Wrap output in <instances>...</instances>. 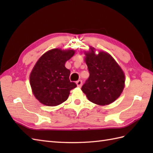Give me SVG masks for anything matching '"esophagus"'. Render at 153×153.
Wrapping results in <instances>:
<instances>
[{
  "mask_svg": "<svg viewBox=\"0 0 153 153\" xmlns=\"http://www.w3.org/2000/svg\"><path fill=\"white\" fill-rule=\"evenodd\" d=\"M76 85L78 87H81L82 85V80H78L76 82Z\"/></svg>",
  "mask_w": 153,
  "mask_h": 153,
  "instance_id": "1",
  "label": "esophagus"
}]
</instances>
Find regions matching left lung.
Instances as JSON below:
<instances>
[{"label": "left lung", "mask_w": 153, "mask_h": 153, "mask_svg": "<svg viewBox=\"0 0 153 153\" xmlns=\"http://www.w3.org/2000/svg\"><path fill=\"white\" fill-rule=\"evenodd\" d=\"M84 54L89 77L82 91L96 105L106 106L114 102L125 87V74L121 67L109 53L101 51L96 54L93 47Z\"/></svg>", "instance_id": "obj_1"}]
</instances>
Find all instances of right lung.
I'll return each instance as SVG.
<instances>
[{"label":"right lung","mask_w":153,"mask_h":153,"mask_svg":"<svg viewBox=\"0 0 153 153\" xmlns=\"http://www.w3.org/2000/svg\"><path fill=\"white\" fill-rule=\"evenodd\" d=\"M76 51L56 48L48 51L39 58L30 75L33 95L44 105L55 106L68 99L76 84L70 82V71L65 67Z\"/></svg>","instance_id":"obj_1"}]
</instances>
